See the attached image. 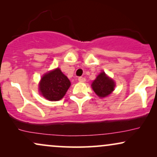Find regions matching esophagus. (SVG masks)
Listing matches in <instances>:
<instances>
[{
	"label": "esophagus",
	"mask_w": 157,
	"mask_h": 157,
	"mask_svg": "<svg viewBox=\"0 0 157 157\" xmlns=\"http://www.w3.org/2000/svg\"><path fill=\"white\" fill-rule=\"evenodd\" d=\"M78 80H79V82H84L85 81H86V78H85V77H80L78 78Z\"/></svg>",
	"instance_id": "1"
}]
</instances>
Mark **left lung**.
Masks as SVG:
<instances>
[{
  "instance_id": "8db88e82",
  "label": "left lung",
  "mask_w": 157,
  "mask_h": 157,
  "mask_svg": "<svg viewBox=\"0 0 157 157\" xmlns=\"http://www.w3.org/2000/svg\"><path fill=\"white\" fill-rule=\"evenodd\" d=\"M91 87L97 96L102 98L108 97L113 92L115 82L113 79L108 77L104 71H102L93 81Z\"/></svg>"
}]
</instances>
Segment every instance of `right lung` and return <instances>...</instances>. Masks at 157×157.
<instances>
[{"label":"right lung","mask_w":157,"mask_h":157,"mask_svg":"<svg viewBox=\"0 0 157 157\" xmlns=\"http://www.w3.org/2000/svg\"><path fill=\"white\" fill-rule=\"evenodd\" d=\"M71 86L68 77L59 68L45 74L39 83L41 95L49 101H57L63 98Z\"/></svg>","instance_id":"right-lung-1"}]
</instances>
